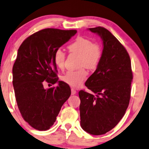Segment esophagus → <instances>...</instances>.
<instances>
[{
  "label": "esophagus",
  "instance_id": "obj_1",
  "mask_svg": "<svg viewBox=\"0 0 149 149\" xmlns=\"http://www.w3.org/2000/svg\"><path fill=\"white\" fill-rule=\"evenodd\" d=\"M76 91L75 90V89L71 88V95H76Z\"/></svg>",
  "mask_w": 149,
  "mask_h": 149
}]
</instances>
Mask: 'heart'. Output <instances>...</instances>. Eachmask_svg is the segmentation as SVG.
I'll list each match as a JSON object with an SVG mask.
<instances>
[{"instance_id":"obj_1","label":"heart","mask_w":149,"mask_h":149,"mask_svg":"<svg viewBox=\"0 0 149 149\" xmlns=\"http://www.w3.org/2000/svg\"><path fill=\"white\" fill-rule=\"evenodd\" d=\"M70 52L80 55L79 64L88 69H95L100 65L102 59V49L98 45L95 44L90 39L78 37L68 45ZM65 54L61 49H56L54 54V62L57 68H64ZM88 73L84 68L77 71H69L62 76V80L71 87L78 88L86 80Z\"/></svg>"}]
</instances>
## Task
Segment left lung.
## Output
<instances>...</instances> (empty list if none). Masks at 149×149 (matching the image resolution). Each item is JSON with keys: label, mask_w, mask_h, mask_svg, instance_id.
Listing matches in <instances>:
<instances>
[{"label": "left lung", "mask_w": 149, "mask_h": 149, "mask_svg": "<svg viewBox=\"0 0 149 149\" xmlns=\"http://www.w3.org/2000/svg\"><path fill=\"white\" fill-rule=\"evenodd\" d=\"M103 41L102 59L85 82L95 95L81 90L80 125L92 135L105 134L123 117L130 104L133 79L130 55L119 41L104 27L88 29Z\"/></svg>", "instance_id": "left-lung-1"}]
</instances>
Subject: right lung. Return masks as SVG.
<instances>
[{
    "instance_id": "add662e5",
    "label": "right lung",
    "mask_w": 149,
    "mask_h": 149,
    "mask_svg": "<svg viewBox=\"0 0 149 149\" xmlns=\"http://www.w3.org/2000/svg\"><path fill=\"white\" fill-rule=\"evenodd\" d=\"M76 33L43 29L27 37L19 47L12 71L15 100L22 116L35 130H49L71 95L69 85L58 81L54 54ZM43 81L58 85L45 89Z\"/></svg>"
}]
</instances>
